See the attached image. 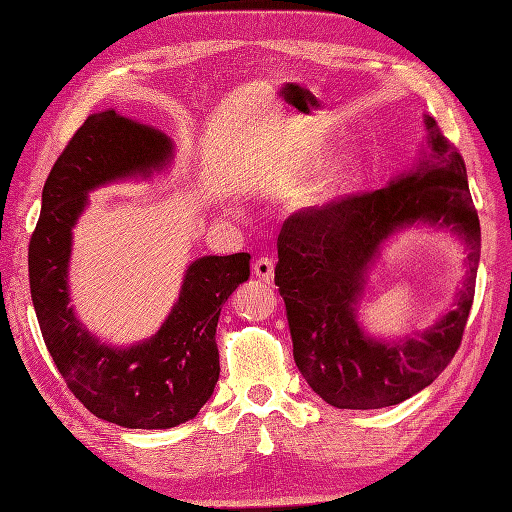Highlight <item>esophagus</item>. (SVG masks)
Segmentation results:
<instances>
[{
  "mask_svg": "<svg viewBox=\"0 0 512 512\" xmlns=\"http://www.w3.org/2000/svg\"><path fill=\"white\" fill-rule=\"evenodd\" d=\"M253 274H255L261 282L270 284V282L274 280V263H272L270 259H265V257L257 259V261L253 263Z\"/></svg>",
  "mask_w": 512,
  "mask_h": 512,
  "instance_id": "34e87169",
  "label": "esophagus"
}]
</instances>
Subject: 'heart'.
Instances as JSON below:
<instances>
[{"mask_svg": "<svg viewBox=\"0 0 512 512\" xmlns=\"http://www.w3.org/2000/svg\"><path fill=\"white\" fill-rule=\"evenodd\" d=\"M311 163H320L322 150H314L309 154ZM364 177V161L358 152H347L343 157L332 163L320 175L311 177L307 184L297 192V207L303 211H328L341 205L358 190Z\"/></svg>", "mask_w": 512, "mask_h": 512, "instance_id": "b5f03b06", "label": "heart"}]
</instances>
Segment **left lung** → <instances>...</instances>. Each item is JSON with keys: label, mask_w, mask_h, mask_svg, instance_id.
<instances>
[{"label": "left lung", "mask_w": 512, "mask_h": 512, "mask_svg": "<svg viewBox=\"0 0 512 512\" xmlns=\"http://www.w3.org/2000/svg\"><path fill=\"white\" fill-rule=\"evenodd\" d=\"M431 152L381 190L358 192L335 209L299 211L278 236L274 282L286 305L293 355L307 385L347 410L395 406L429 387L456 355L469 320L481 228L464 159L425 117ZM425 220L450 227L467 246V278L455 309L418 338H366L354 309L369 263L399 227Z\"/></svg>", "instance_id": "1"}]
</instances>
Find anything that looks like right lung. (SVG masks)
Returning a JSON list of instances; mask_svg holds the SVG:
<instances>
[{
    "mask_svg": "<svg viewBox=\"0 0 512 512\" xmlns=\"http://www.w3.org/2000/svg\"><path fill=\"white\" fill-rule=\"evenodd\" d=\"M171 152L165 133L115 110L87 117L48 175L29 242L33 307L58 372L87 410L127 429H171L207 404L219 379L221 307L251 274L249 253L192 261L157 335L127 349L100 343L75 318L69 259L87 192L123 177H148L171 161Z\"/></svg>",
    "mask_w": 512,
    "mask_h": 512,
    "instance_id": "obj_1",
    "label": "right lung"
}]
</instances>
